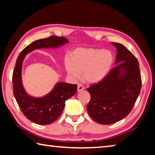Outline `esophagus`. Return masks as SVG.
<instances>
[{"mask_svg":"<svg viewBox=\"0 0 155 155\" xmlns=\"http://www.w3.org/2000/svg\"><path fill=\"white\" fill-rule=\"evenodd\" d=\"M84 89V86L82 84H78V92L82 91Z\"/></svg>","mask_w":155,"mask_h":155,"instance_id":"esophagus-1","label":"esophagus"}]
</instances>
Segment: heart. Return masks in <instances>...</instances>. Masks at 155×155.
<instances>
[{
	"label": "heart",
	"mask_w": 155,
	"mask_h": 155,
	"mask_svg": "<svg viewBox=\"0 0 155 155\" xmlns=\"http://www.w3.org/2000/svg\"><path fill=\"white\" fill-rule=\"evenodd\" d=\"M114 62L113 54L103 49L80 48L76 50L71 59L65 61V68L73 79L82 78L86 82L93 84L104 80L110 72Z\"/></svg>",
	"instance_id": "obj_1"
}]
</instances>
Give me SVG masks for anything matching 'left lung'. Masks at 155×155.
Listing matches in <instances>:
<instances>
[{
  "label": "left lung",
  "mask_w": 155,
  "mask_h": 155,
  "mask_svg": "<svg viewBox=\"0 0 155 155\" xmlns=\"http://www.w3.org/2000/svg\"><path fill=\"white\" fill-rule=\"evenodd\" d=\"M112 44L117 50V64L104 80L87 88L91 94L88 114L102 124H113L125 118L134 107L142 87L137 59L123 45Z\"/></svg>",
  "instance_id": "1"
}]
</instances>
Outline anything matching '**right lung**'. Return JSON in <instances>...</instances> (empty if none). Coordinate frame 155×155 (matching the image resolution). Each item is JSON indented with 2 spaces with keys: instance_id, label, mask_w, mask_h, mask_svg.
I'll list each match as a JSON object with an SVG mask.
<instances>
[{
  "instance_id": "add662e5",
  "label": "right lung",
  "mask_w": 155,
  "mask_h": 155,
  "mask_svg": "<svg viewBox=\"0 0 155 155\" xmlns=\"http://www.w3.org/2000/svg\"><path fill=\"white\" fill-rule=\"evenodd\" d=\"M69 42L63 37L50 36L35 41L18 56L13 72V94L24 115L38 124H49L55 121L63 110L65 101L77 92V84L58 82L50 93L40 98L29 96L21 84V66L25 55L39 48H57Z\"/></svg>"
}]
</instances>
